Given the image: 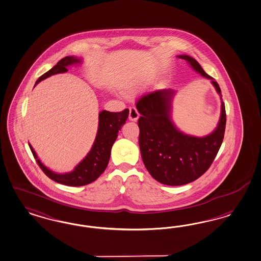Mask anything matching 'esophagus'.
Returning <instances> with one entry per match:
<instances>
[{
    "label": "esophagus",
    "mask_w": 261,
    "mask_h": 261,
    "mask_svg": "<svg viewBox=\"0 0 261 261\" xmlns=\"http://www.w3.org/2000/svg\"><path fill=\"white\" fill-rule=\"evenodd\" d=\"M140 117V114L138 112V110L134 106L129 108V119L132 121H137L138 118Z\"/></svg>",
    "instance_id": "34e87169"
}]
</instances>
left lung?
<instances>
[{"mask_svg":"<svg viewBox=\"0 0 261 261\" xmlns=\"http://www.w3.org/2000/svg\"><path fill=\"white\" fill-rule=\"evenodd\" d=\"M178 58L210 79L222 96L218 83L195 59L186 55ZM172 95L173 90H155L138 99L136 107L141 114L138 120L139 145L146 170L162 184L179 186L198 179L210 168L224 140L226 115L222 101L221 117L214 132L202 138L185 135L171 122Z\"/></svg>","mask_w":261,"mask_h":261,"instance_id":"8db88e82","label":"left lung"}]
</instances>
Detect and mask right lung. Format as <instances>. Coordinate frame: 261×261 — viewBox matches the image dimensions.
<instances>
[{"label":"right lung","instance_id":"right-lung-1","mask_svg":"<svg viewBox=\"0 0 261 261\" xmlns=\"http://www.w3.org/2000/svg\"><path fill=\"white\" fill-rule=\"evenodd\" d=\"M80 63V60L74 57H65L62 59L59 63L51 68L49 71L44 73L40 76L36 84L46 79L47 77L67 71V66L73 63ZM129 115V110L125 109L118 113H113L109 111H102L99 113L98 131L95 138L94 144L92 145L90 152L84 158V160L74 169V171L68 173H56L54 171H50L48 168L37 158L35 150L32 145L30 148L38 164L39 168L45 173L46 175L54 180L58 183H61L66 186H84L95 181L99 176L104 172L108 166L111 149L112 146L117 140V133L120 130L121 126L123 125L127 120Z\"/></svg>","mask_w":261,"mask_h":261}]
</instances>
